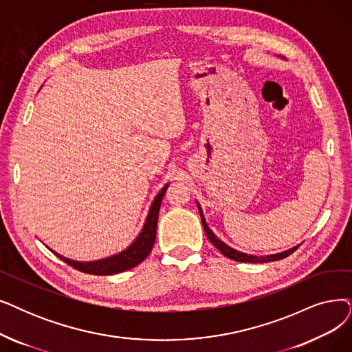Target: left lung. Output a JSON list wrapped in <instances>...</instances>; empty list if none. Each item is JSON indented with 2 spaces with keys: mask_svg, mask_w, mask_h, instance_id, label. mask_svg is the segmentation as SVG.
I'll list each match as a JSON object with an SVG mask.
<instances>
[{
  "mask_svg": "<svg viewBox=\"0 0 352 352\" xmlns=\"http://www.w3.org/2000/svg\"><path fill=\"white\" fill-rule=\"evenodd\" d=\"M196 205H198L199 215H201L202 225H204V230H205V234H206V236H208V240H209L210 243H212V244L221 251V254H223L225 257H228V258H231V260H234V261H240V263H269V261H276V260H282V258L287 257L289 254H292V252L299 247V245L292 247V248H289V250H286V251L277 252V254H270V256H260V257H258V256H252V254H245V252L234 250V248H231L230 245L225 244L223 241H221L219 238H218L212 231H210V228L208 227V223H206V219H205V217H204L201 205H199L198 202H196Z\"/></svg>",
  "mask_w": 352,
  "mask_h": 352,
  "instance_id": "1",
  "label": "left lung"
}]
</instances>
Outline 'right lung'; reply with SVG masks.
I'll return each mask as SVG.
<instances>
[{"instance_id": "right-lung-1", "label": "right lung", "mask_w": 352, "mask_h": 352, "mask_svg": "<svg viewBox=\"0 0 352 352\" xmlns=\"http://www.w3.org/2000/svg\"><path fill=\"white\" fill-rule=\"evenodd\" d=\"M167 186H168V184H166L160 189V192L156 195V198H154V201L151 202L143 228L135 236V240L127 248L117 252V254L101 258V260H95V261H76L72 258L63 257L50 248L49 250L53 252V254L58 256L60 260H63L66 264L72 265L74 269L83 272V273H88V274L109 276V274H117V273L133 269V267L138 265L150 254V251L154 245V241H156L159 210H160L162 199L166 193Z\"/></svg>"}]
</instances>
